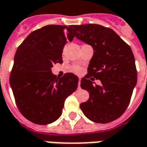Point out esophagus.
I'll list each match as a JSON object with an SVG mask.
<instances>
[{
    "label": "esophagus",
    "instance_id": "1",
    "mask_svg": "<svg viewBox=\"0 0 147 147\" xmlns=\"http://www.w3.org/2000/svg\"><path fill=\"white\" fill-rule=\"evenodd\" d=\"M81 79H82V78H78V88H80V84H81Z\"/></svg>",
    "mask_w": 147,
    "mask_h": 147
}]
</instances>
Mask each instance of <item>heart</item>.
<instances>
[{
    "label": "heart",
    "mask_w": 147,
    "mask_h": 147,
    "mask_svg": "<svg viewBox=\"0 0 147 147\" xmlns=\"http://www.w3.org/2000/svg\"><path fill=\"white\" fill-rule=\"evenodd\" d=\"M70 69H71L72 72H74L75 74H80L81 72H82V68L79 65H74L71 66Z\"/></svg>",
    "instance_id": "b5f03b06"
}]
</instances>
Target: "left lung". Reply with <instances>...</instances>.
<instances>
[{
	"instance_id": "obj_1",
	"label": "left lung",
	"mask_w": 147,
	"mask_h": 147,
	"mask_svg": "<svg viewBox=\"0 0 147 147\" xmlns=\"http://www.w3.org/2000/svg\"><path fill=\"white\" fill-rule=\"evenodd\" d=\"M78 39L93 47L87 74L81 87L89 92V99L80 104L86 117L92 121L106 124L125 112L137 83L134 56L127 44L111 28L99 24L72 25ZM94 77L101 81L94 85Z\"/></svg>"
}]
</instances>
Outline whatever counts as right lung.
Returning <instances> with one entry per match:
<instances>
[{
  "label": "right lung",
  "mask_w": 147,
  "mask_h": 147,
  "mask_svg": "<svg viewBox=\"0 0 147 147\" xmlns=\"http://www.w3.org/2000/svg\"><path fill=\"white\" fill-rule=\"evenodd\" d=\"M74 38L71 26L48 25L32 31L17 49L9 83L19 112L28 121L47 125L61 117L65 100L78 88V78L52 74L62 64L63 48Z\"/></svg>",
  "instance_id": "right-lung-1"
}]
</instances>
